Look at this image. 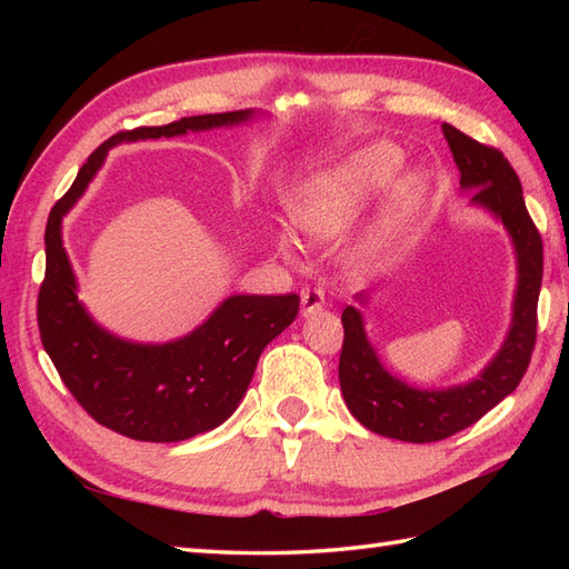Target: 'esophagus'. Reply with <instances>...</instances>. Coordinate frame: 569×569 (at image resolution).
<instances>
[{
	"label": "esophagus",
	"instance_id": "esophagus-1",
	"mask_svg": "<svg viewBox=\"0 0 569 569\" xmlns=\"http://www.w3.org/2000/svg\"><path fill=\"white\" fill-rule=\"evenodd\" d=\"M322 306H325L322 288L306 286L303 291H300V308H303V316H310V312L322 310Z\"/></svg>",
	"mask_w": 569,
	"mask_h": 569
}]
</instances>
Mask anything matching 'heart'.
I'll use <instances>...</instances> for the list:
<instances>
[{
  "mask_svg": "<svg viewBox=\"0 0 569 569\" xmlns=\"http://www.w3.org/2000/svg\"><path fill=\"white\" fill-rule=\"evenodd\" d=\"M398 163H401V153L391 143H371V147L357 151L352 159L328 173H320L300 190L293 204L296 222L312 237L340 234L365 208L371 192L393 176ZM416 202V183H403L396 190L389 208H386L379 224L373 227V232L367 239V257H379L393 244L410 220V214H413Z\"/></svg>",
  "mask_w": 569,
  "mask_h": 569,
  "instance_id": "heart-1",
  "label": "heart"
}]
</instances>
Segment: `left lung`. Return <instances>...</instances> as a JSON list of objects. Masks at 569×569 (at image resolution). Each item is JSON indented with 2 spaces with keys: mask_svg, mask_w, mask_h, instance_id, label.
I'll return each mask as SVG.
<instances>
[{
  "mask_svg": "<svg viewBox=\"0 0 569 569\" xmlns=\"http://www.w3.org/2000/svg\"><path fill=\"white\" fill-rule=\"evenodd\" d=\"M442 134L459 168V183L475 190L471 200L501 217L513 237L518 293L513 328L497 359L481 371L479 379L445 391H420L393 379L367 342L359 312L352 306L345 308L340 386L347 408L371 432L403 442H438L475 426L521 383L538 335L542 239L526 210L521 180L499 149L462 134L452 124H442Z\"/></svg>",
  "mask_w": 569,
  "mask_h": 569,
  "instance_id": "left-lung-1",
  "label": "left lung"
}]
</instances>
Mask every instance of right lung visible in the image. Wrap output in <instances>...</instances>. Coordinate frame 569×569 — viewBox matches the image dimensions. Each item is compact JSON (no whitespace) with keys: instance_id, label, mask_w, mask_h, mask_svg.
<instances>
[{"instance_id":"obj_1","label":"right lung","mask_w":569,"mask_h":569,"mask_svg":"<svg viewBox=\"0 0 569 569\" xmlns=\"http://www.w3.org/2000/svg\"><path fill=\"white\" fill-rule=\"evenodd\" d=\"M249 112L183 117L163 127L117 131L82 163L76 183L46 222V276L36 300L41 345L60 381L100 426L141 442H180L234 413L259 355L298 316L300 298L232 296L212 318L178 342L131 345L107 335L82 310L60 241V220L117 141L161 139L244 122Z\"/></svg>"}]
</instances>
